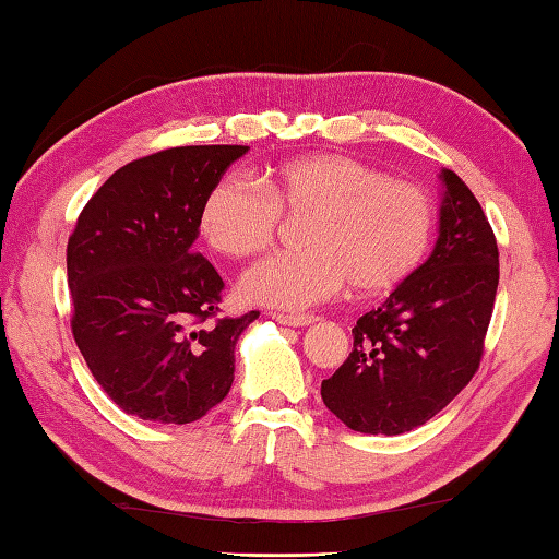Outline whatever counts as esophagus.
<instances>
[{
    "label": "esophagus",
    "mask_w": 559,
    "mask_h": 559,
    "mask_svg": "<svg viewBox=\"0 0 559 559\" xmlns=\"http://www.w3.org/2000/svg\"><path fill=\"white\" fill-rule=\"evenodd\" d=\"M278 324H288V326H310L317 322L314 314H283V312H273L271 314Z\"/></svg>",
    "instance_id": "esophagus-1"
}]
</instances>
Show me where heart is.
<instances>
[{"label":"heart","instance_id":"1","mask_svg":"<svg viewBox=\"0 0 559 559\" xmlns=\"http://www.w3.org/2000/svg\"><path fill=\"white\" fill-rule=\"evenodd\" d=\"M281 216L302 218L300 252L276 254L247 271L249 302L305 310L348 286L360 295L399 288L427 257L437 204L423 185L391 180L338 153L295 158L264 177V187L228 177L201 206V235L228 259L264 254Z\"/></svg>","mask_w":559,"mask_h":559}]
</instances>
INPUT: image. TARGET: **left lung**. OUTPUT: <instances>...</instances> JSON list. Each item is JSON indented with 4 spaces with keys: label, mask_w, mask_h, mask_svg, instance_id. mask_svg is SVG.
I'll use <instances>...</instances> for the list:
<instances>
[{
    "label": "left lung",
    "mask_w": 559,
    "mask_h": 559,
    "mask_svg": "<svg viewBox=\"0 0 559 559\" xmlns=\"http://www.w3.org/2000/svg\"><path fill=\"white\" fill-rule=\"evenodd\" d=\"M444 201L430 259L353 326V353L322 382L326 408L355 432L425 425L478 372L500 283L488 218L461 177L442 170Z\"/></svg>",
    "instance_id": "8db88e82"
}]
</instances>
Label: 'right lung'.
<instances>
[{
	"label": "right lung",
	"mask_w": 559,
	"mask_h": 559,
	"mask_svg": "<svg viewBox=\"0 0 559 559\" xmlns=\"http://www.w3.org/2000/svg\"><path fill=\"white\" fill-rule=\"evenodd\" d=\"M249 146H177L112 173L67 245L71 334L100 389L141 420L185 425L233 386L259 312L218 317L223 278L194 252L201 206Z\"/></svg>",
	"instance_id": "obj_1"
}]
</instances>
